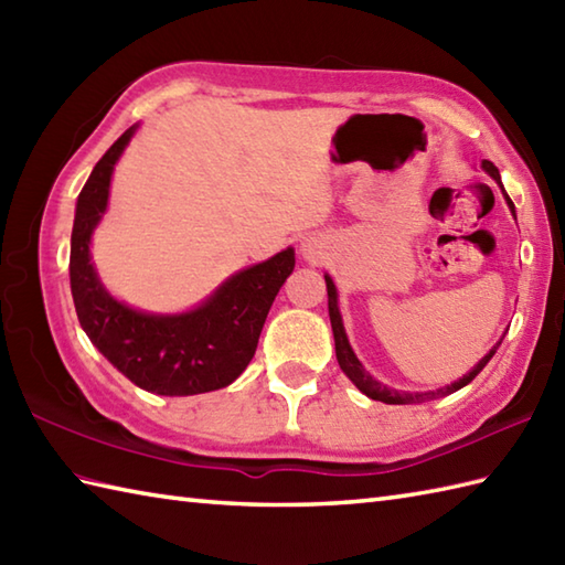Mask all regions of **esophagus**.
Returning <instances> with one entry per match:
<instances>
[{
  "mask_svg": "<svg viewBox=\"0 0 565 565\" xmlns=\"http://www.w3.org/2000/svg\"><path fill=\"white\" fill-rule=\"evenodd\" d=\"M303 255H306L308 259H316V257H318V249L310 247V245H303Z\"/></svg>",
  "mask_w": 565,
  "mask_h": 565,
  "instance_id": "34e87169",
  "label": "esophagus"
}]
</instances>
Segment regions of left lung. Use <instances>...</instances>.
Wrapping results in <instances>:
<instances>
[{"instance_id":"left-lung-1","label":"left lung","mask_w":565,"mask_h":565,"mask_svg":"<svg viewBox=\"0 0 565 565\" xmlns=\"http://www.w3.org/2000/svg\"><path fill=\"white\" fill-rule=\"evenodd\" d=\"M481 167L500 184V172H498V167H495L493 162L483 160ZM500 186H502V184H500ZM508 203H510V209H512V213H514L512 201H508ZM326 284H328V310H330V322H332V334H334V354H338L340 369L344 371L347 376H350V381L354 383V386H356L359 391H362L364 395H369L371 401H381V403H388V405H407V403H425V401H431V398H444V395H449V393H454V391H459V388L468 386V383H471L478 374H481L483 366L490 362V359H493L495 350H498L500 342H502V340H500V342L493 347V350H490V352L481 359V362H478L471 371H468V374H466L463 379L454 381L451 386H444V388L431 391V393L393 391V388H388V386H383V383H379L376 379H371V376L366 374V371H364L362 362H359V359H356L350 340H347L344 326H342V316H340V308H338V289H334V281L330 279L328 274H326Z\"/></svg>"}]
</instances>
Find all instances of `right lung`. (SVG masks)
<instances>
[{"label":"right lung","mask_w":565,"mask_h":565,"mask_svg":"<svg viewBox=\"0 0 565 565\" xmlns=\"http://www.w3.org/2000/svg\"><path fill=\"white\" fill-rule=\"evenodd\" d=\"M138 126H130L94 167L79 191L70 243V289L92 344L142 391L196 395L231 386L255 356L276 294L294 271V247L233 274L189 313L154 316L128 308L104 289L89 257L94 227L109 203L114 164Z\"/></svg>","instance_id":"obj_1"}]
</instances>
